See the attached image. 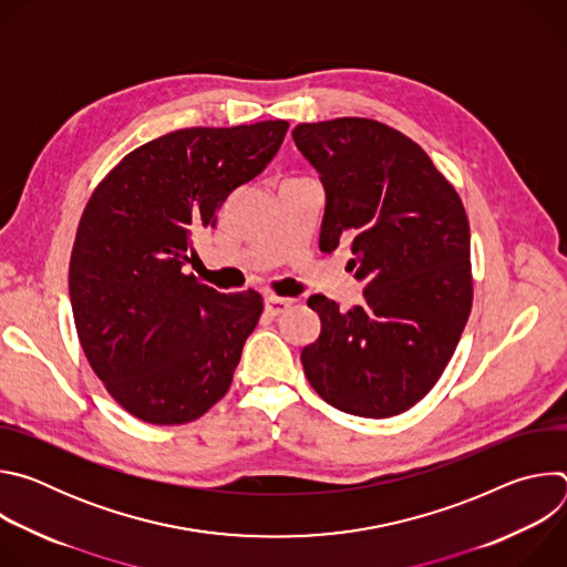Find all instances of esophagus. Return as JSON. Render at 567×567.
I'll return each instance as SVG.
<instances>
[{"label": "esophagus", "instance_id": "obj_1", "mask_svg": "<svg viewBox=\"0 0 567 567\" xmlns=\"http://www.w3.org/2000/svg\"><path fill=\"white\" fill-rule=\"evenodd\" d=\"M291 298H280V296H267L265 298V311L269 313V316H278V313H282L287 307H291Z\"/></svg>", "mask_w": 567, "mask_h": 567}]
</instances>
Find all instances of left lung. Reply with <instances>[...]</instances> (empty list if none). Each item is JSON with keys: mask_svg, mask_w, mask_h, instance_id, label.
Returning <instances> with one entry per match:
<instances>
[{"mask_svg": "<svg viewBox=\"0 0 567 567\" xmlns=\"http://www.w3.org/2000/svg\"><path fill=\"white\" fill-rule=\"evenodd\" d=\"M293 141L326 186L320 251L352 237L350 265L365 280L350 311L307 300L320 337L302 348L305 374L343 413L399 415L437 383L471 313L466 210L431 156L385 123H300Z\"/></svg>", "mask_w": 567, "mask_h": 567, "instance_id": "1", "label": "left lung"}]
</instances>
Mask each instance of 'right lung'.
Returning <instances> with one entry per match:
<instances>
[{
  "instance_id": "obj_1",
  "label": "right lung",
  "mask_w": 567,
  "mask_h": 567,
  "mask_svg": "<svg viewBox=\"0 0 567 567\" xmlns=\"http://www.w3.org/2000/svg\"><path fill=\"white\" fill-rule=\"evenodd\" d=\"M287 130H177L125 154L94 188L69 262L73 322L92 370L136 420L186 424L228 392L262 296L219 293L184 267L195 237L267 168Z\"/></svg>"
}]
</instances>
